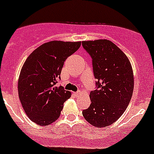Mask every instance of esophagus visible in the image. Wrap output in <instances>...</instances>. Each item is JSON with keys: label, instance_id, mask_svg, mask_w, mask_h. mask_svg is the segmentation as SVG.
Instances as JSON below:
<instances>
[{"label": "esophagus", "instance_id": "esophagus-1", "mask_svg": "<svg viewBox=\"0 0 154 154\" xmlns=\"http://www.w3.org/2000/svg\"><path fill=\"white\" fill-rule=\"evenodd\" d=\"M73 94H74V95H76V96H79V95L81 94V91H77V92H74Z\"/></svg>", "mask_w": 154, "mask_h": 154}]
</instances>
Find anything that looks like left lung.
<instances>
[{
  "label": "left lung",
  "instance_id": "left-lung-1",
  "mask_svg": "<svg viewBox=\"0 0 154 154\" xmlns=\"http://www.w3.org/2000/svg\"><path fill=\"white\" fill-rule=\"evenodd\" d=\"M92 58L97 90L91 91V104L82 112L95 128L107 127L122 116L134 90V74L128 58L117 45L106 39L82 41Z\"/></svg>",
  "mask_w": 154,
  "mask_h": 154
}]
</instances>
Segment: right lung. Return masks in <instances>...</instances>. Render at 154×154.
<instances>
[{
  "label": "right lung",
  "instance_id": "1",
  "mask_svg": "<svg viewBox=\"0 0 154 154\" xmlns=\"http://www.w3.org/2000/svg\"><path fill=\"white\" fill-rule=\"evenodd\" d=\"M81 41H51L41 45L26 59L18 81L19 100L26 114L41 126L55 122L63 104L71 96L55 87L66 59L77 51Z\"/></svg>",
  "mask_w": 154,
  "mask_h": 154
}]
</instances>
